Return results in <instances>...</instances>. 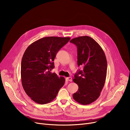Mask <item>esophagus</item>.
<instances>
[{
  "instance_id": "esophagus-1",
  "label": "esophagus",
  "mask_w": 130,
  "mask_h": 130,
  "mask_svg": "<svg viewBox=\"0 0 130 130\" xmlns=\"http://www.w3.org/2000/svg\"><path fill=\"white\" fill-rule=\"evenodd\" d=\"M66 80L67 81H70V82H72V78L71 77H67L66 78Z\"/></svg>"
}]
</instances>
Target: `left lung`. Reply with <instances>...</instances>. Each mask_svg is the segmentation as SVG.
<instances>
[{
    "instance_id": "obj_1",
    "label": "left lung",
    "mask_w": 130,
    "mask_h": 130,
    "mask_svg": "<svg viewBox=\"0 0 130 130\" xmlns=\"http://www.w3.org/2000/svg\"><path fill=\"white\" fill-rule=\"evenodd\" d=\"M70 42L77 46L78 66H83V70H79L74 75L73 81L78 90L73 97L79 104H90L99 98L105 82V55L100 45L89 36L74 38Z\"/></svg>"
}]
</instances>
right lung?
<instances>
[{
    "label": "right lung",
    "instance_id": "1",
    "mask_svg": "<svg viewBox=\"0 0 130 130\" xmlns=\"http://www.w3.org/2000/svg\"><path fill=\"white\" fill-rule=\"evenodd\" d=\"M71 39L70 37H46L30 44L26 50L21 63V79L24 90L30 99L39 104L54 100L65 83L50 72L54 68L56 54Z\"/></svg>",
    "mask_w": 130,
    "mask_h": 130
}]
</instances>
